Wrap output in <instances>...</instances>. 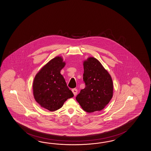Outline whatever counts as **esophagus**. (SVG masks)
I'll return each instance as SVG.
<instances>
[{"instance_id":"esophagus-1","label":"esophagus","mask_w":151,"mask_h":151,"mask_svg":"<svg viewBox=\"0 0 151 151\" xmlns=\"http://www.w3.org/2000/svg\"><path fill=\"white\" fill-rule=\"evenodd\" d=\"M72 92H73V94H74L75 96H76L77 95V93H78V90H77L76 88H73V89L72 90Z\"/></svg>"}]
</instances>
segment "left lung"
Segmentation results:
<instances>
[{
    "label": "left lung",
    "mask_w": 151,
    "mask_h": 151,
    "mask_svg": "<svg viewBox=\"0 0 151 151\" xmlns=\"http://www.w3.org/2000/svg\"><path fill=\"white\" fill-rule=\"evenodd\" d=\"M83 80L85 83L76 97L82 108L87 113L102 110L113 97V84L109 73L93 57L83 63Z\"/></svg>",
    "instance_id": "8db88e82"
}]
</instances>
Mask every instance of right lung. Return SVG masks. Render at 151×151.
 Masks as SVG:
<instances>
[{"label": "right lung", "instance_id": "add662e5", "mask_svg": "<svg viewBox=\"0 0 151 151\" xmlns=\"http://www.w3.org/2000/svg\"><path fill=\"white\" fill-rule=\"evenodd\" d=\"M65 65L62 58H54L41 69L33 81L35 100L42 107L50 111L60 109L68 99L73 96L60 73Z\"/></svg>", "mask_w": 151, "mask_h": 151}]
</instances>
